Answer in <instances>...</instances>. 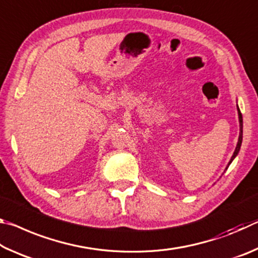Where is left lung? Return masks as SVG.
Wrapping results in <instances>:
<instances>
[{"label": "left lung", "instance_id": "left-lung-1", "mask_svg": "<svg viewBox=\"0 0 258 258\" xmlns=\"http://www.w3.org/2000/svg\"><path fill=\"white\" fill-rule=\"evenodd\" d=\"M237 109H238V117H239V138H238V143H237V147H235V150H234V152H233V155H232V157H231V159H230V161H229V164H228V166H226V168L225 169H228V167L230 166V164L232 163V161L234 160V158L235 157L238 156V154H239V151H240V148H241V143H242V115H241V112H240V109H239V107H238V104H237ZM225 172V171H224Z\"/></svg>", "mask_w": 258, "mask_h": 258}]
</instances>
